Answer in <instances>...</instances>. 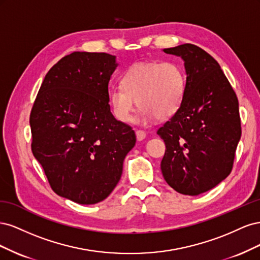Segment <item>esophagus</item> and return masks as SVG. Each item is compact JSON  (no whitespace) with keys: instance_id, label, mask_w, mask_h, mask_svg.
Here are the masks:
<instances>
[{"instance_id":"34e87169","label":"esophagus","mask_w":260,"mask_h":260,"mask_svg":"<svg viewBox=\"0 0 260 260\" xmlns=\"http://www.w3.org/2000/svg\"><path fill=\"white\" fill-rule=\"evenodd\" d=\"M136 136H137V140L138 141H143L146 138V133L142 130H138L136 132Z\"/></svg>"}]
</instances>
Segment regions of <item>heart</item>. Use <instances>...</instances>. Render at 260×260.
<instances>
[{"mask_svg":"<svg viewBox=\"0 0 260 260\" xmlns=\"http://www.w3.org/2000/svg\"><path fill=\"white\" fill-rule=\"evenodd\" d=\"M185 75L176 62H137L121 77V85L109 91V105L117 120L130 122L136 104L138 121L164 120L174 116L185 95Z\"/></svg>","mask_w":260,"mask_h":260,"instance_id":"1","label":"heart"}]
</instances>
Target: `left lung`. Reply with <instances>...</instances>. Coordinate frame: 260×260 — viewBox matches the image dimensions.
<instances>
[{
  "mask_svg": "<svg viewBox=\"0 0 260 260\" xmlns=\"http://www.w3.org/2000/svg\"><path fill=\"white\" fill-rule=\"evenodd\" d=\"M184 61L182 105L157 131L166 144L160 169L178 193L199 195L230 175L241 139L239 101L217 60L194 44L164 49Z\"/></svg>",
  "mask_w": 260,
  "mask_h": 260,
  "instance_id": "left-lung-1",
  "label": "left lung"
}]
</instances>
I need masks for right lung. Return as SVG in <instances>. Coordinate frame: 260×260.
I'll return each mask as SVG.
<instances>
[{
  "mask_svg": "<svg viewBox=\"0 0 260 260\" xmlns=\"http://www.w3.org/2000/svg\"><path fill=\"white\" fill-rule=\"evenodd\" d=\"M117 66L111 54L67 55L46 74L30 114L31 148L53 191L82 205L113 192L136 145L135 131L109 106Z\"/></svg>",
  "mask_w": 260,
  "mask_h": 260,
  "instance_id": "1",
  "label": "right lung"
}]
</instances>
